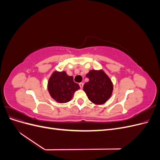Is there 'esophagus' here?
<instances>
[{"instance_id":"obj_1","label":"esophagus","mask_w":160,"mask_h":160,"mask_svg":"<svg viewBox=\"0 0 160 160\" xmlns=\"http://www.w3.org/2000/svg\"><path fill=\"white\" fill-rule=\"evenodd\" d=\"M79 86H80V88L82 89L83 88V83H79Z\"/></svg>"}]
</instances>
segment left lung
Listing matches in <instances>:
<instances>
[{"label":"left lung","mask_w":160,"mask_h":160,"mask_svg":"<svg viewBox=\"0 0 160 160\" xmlns=\"http://www.w3.org/2000/svg\"><path fill=\"white\" fill-rule=\"evenodd\" d=\"M86 77L89 81L83 85V90L88 99L95 104H103L110 98L113 84L103 71L91 70Z\"/></svg>","instance_id":"left-lung-1"}]
</instances>
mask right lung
<instances>
[{"mask_svg": "<svg viewBox=\"0 0 160 160\" xmlns=\"http://www.w3.org/2000/svg\"><path fill=\"white\" fill-rule=\"evenodd\" d=\"M79 88V84L73 81V77L67 75L65 71H55L48 82V90L52 98L61 103L69 101Z\"/></svg>", "mask_w": 160, "mask_h": 160, "instance_id": "add662e5", "label": "right lung"}]
</instances>
